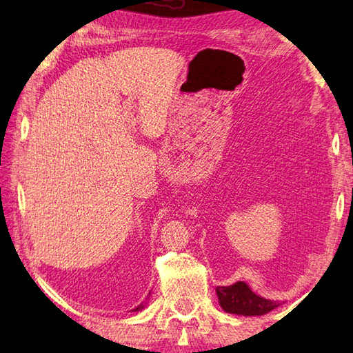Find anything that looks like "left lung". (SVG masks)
Returning <instances> with one entry per match:
<instances>
[{"label": "left lung", "instance_id": "1", "mask_svg": "<svg viewBox=\"0 0 353 353\" xmlns=\"http://www.w3.org/2000/svg\"><path fill=\"white\" fill-rule=\"evenodd\" d=\"M216 296L224 311L239 316H264L279 306V303L254 294L244 282H236L229 287H216Z\"/></svg>", "mask_w": 353, "mask_h": 353}]
</instances>
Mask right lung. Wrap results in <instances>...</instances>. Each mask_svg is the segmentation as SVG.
<instances>
[{"mask_svg": "<svg viewBox=\"0 0 353 353\" xmlns=\"http://www.w3.org/2000/svg\"><path fill=\"white\" fill-rule=\"evenodd\" d=\"M142 308H144V306H142V305H141V306H138V308H137V311H139V310H142Z\"/></svg>", "mask_w": 353, "mask_h": 353, "instance_id": "1", "label": "right lung"}]
</instances>
